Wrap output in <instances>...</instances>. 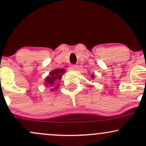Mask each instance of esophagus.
I'll return each mask as SVG.
<instances>
[{"mask_svg": "<svg viewBox=\"0 0 146 146\" xmlns=\"http://www.w3.org/2000/svg\"><path fill=\"white\" fill-rule=\"evenodd\" d=\"M70 69L72 70H77L78 69V65H75V64H73L71 65L70 66Z\"/></svg>", "mask_w": 146, "mask_h": 146, "instance_id": "34e87169", "label": "esophagus"}]
</instances>
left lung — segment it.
I'll list each match as a JSON object with an SVG mask.
<instances>
[{"mask_svg":"<svg viewBox=\"0 0 146 146\" xmlns=\"http://www.w3.org/2000/svg\"><path fill=\"white\" fill-rule=\"evenodd\" d=\"M91 79H94V78H95V77H94V75H91Z\"/></svg>","mask_w":146,"mask_h":146,"instance_id":"8db88e82","label":"left lung"}]
</instances>
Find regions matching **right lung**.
<instances>
[{"mask_svg": "<svg viewBox=\"0 0 146 146\" xmlns=\"http://www.w3.org/2000/svg\"><path fill=\"white\" fill-rule=\"evenodd\" d=\"M66 72V70L63 68H56L52 70L49 75L45 79V83L46 86H50L51 91H55L57 88H59V81L61 80L62 76Z\"/></svg>", "mask_w": 146, "mask_h": 146, "instance_id": "obj_1", "label": "right lung"}]
</instances>
